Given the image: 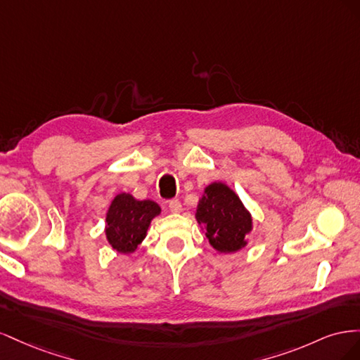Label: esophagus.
<instances>
[{"instance_id": "esophagus-1", "label": "esophagus", "mask_w": 360, "mask_h": 360, "mask_svg": "<svg viewBox=\"0 0 360 360\" xmlns=\"http://www.w3.org/2000/svg\"><path fill=\"white\" fill-rule=\"evenodd\" d=\"M168 207H169V210L172 213H180L181 212V202L179 200H171L168 202Z\"/></svg>"}]
</instances>
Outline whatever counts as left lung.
<instances>
[{
  "mask_svg": "<svg viewBox=\"0 0 360 360\" xmlns=\"http://www.w3.org/2000/svg\"><path fill=\"white\" fill-rule=\"evenodd\" d=\"M195 217L217 252L233 254L248 245L252 216L225 183L214 181L204 189Z\"/></svg>",
  "mask_w": 360,
  "mask_h": 360,
  "instance_id": "left-lung-1",
  "label": "left lung"
}]
</instances>
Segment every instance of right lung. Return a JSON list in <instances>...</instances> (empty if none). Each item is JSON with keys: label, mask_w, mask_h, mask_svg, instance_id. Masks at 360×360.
<instances>
[{"label": "right lung", "mask_w": 360, "mask_h": 360, "mask_svg": "<svg viewBox=\"0 0 360 360\" xmlns=\"http://www.w3.org/2000/svg\"><path fill=\"white\" fill-rule=\"evenodd\" d=\"M160 207L151 200L138 201L132 195L122 192L111 201L106 212V240L118 254H132L144 240L147 230Z\"/></svg>", "instance_id": "right-lung-1"}]
</instances>
